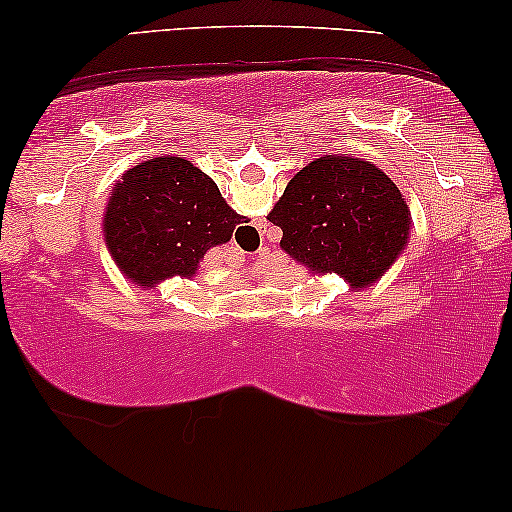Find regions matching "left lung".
Segmentation results:
<instances>
[{
	"label": "left lung",
	"mask_w": 512,
	"mask_h": 512,
	"mask_svg": "<svg viewBox=\"0 0 512 512\" xmlns=\"http://www.w3.org/2000/svg\"><path fill=\"white\" fill-rule=\"evenodd\" d=\"M268 221L282 228L286 254L314 272H338L352 289L377 282L410 235V209L394 181L347 153L305 165Z\"/></svg>",
	"instance_id": "1"
}]
</instances>
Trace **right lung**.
<instances>
[{
	"label": "right lung",
	"mask_w": 512,
	"mask_h": 512,
	"mask_svg": "<svg viewBox=\"0 0 512 512\" xmlns=\"http://www.w3.org/2000/svg\"><path fill=\"white\" fill-rule=\"evenodd\" d=\"M242 216L191 160L160 156L123 174L104 214V240L125 277L142 289L188 277L214 244L230 240Z\"/></svg>",
	"instance_id": "1"
}]
</instances>
